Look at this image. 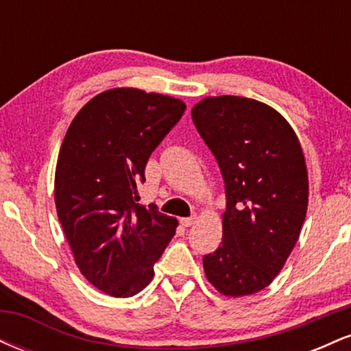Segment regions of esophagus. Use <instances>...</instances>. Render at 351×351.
<instances>
[{
	"label": "esophagus",
	"mask_w": 351,
	"mask_h": 351,
	"mask_svg": "<svg viewBox=\"0 0 351 351\" xmlns=\"http://www.w3.org/2000/svg\"><path fill=\"white\" fill-rule=\"evenodd\" d=\"M196 219H198V217H196L195 215H193V216H189V217H181L180 223L183 224L184 228H189V226H193V224L196 223Z\"/></svg>",
	"instance_id": "obj_1"
}]
</instances>
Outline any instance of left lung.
Here are the masks:
<instances>
[{"instance_id": "8db88e82", "label": "left lung", "mask_w": 351, "mask_h": 351, "mask_svg": "<svg viewBox=\"0 0 351 351\" xmlns=\"http://www.w3.org/2000/svg\"><path fill=\"white\" fill-rule=\"evenodd\" d=\"M226 189L223 243L203 257L224 295L263 291L299 239L308 203L304 152L287 120L257 100L221 95L191 110Z\"/></svg>"}]
</instances>
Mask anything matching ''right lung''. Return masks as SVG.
Masks as SVG:
<instances>
[{
    "instance_id": "right-lung-1",
    "label": "right lung",
    "mask_w": 351,
    "mask_h": 351,
    "mask_svg": "<svg viewBox=\"0 0 351 351\" xmlns=\"http://www.w3.org/2000/svg\"><path fill=\"white\" fill-rule=\"evenodd\" d=\"M184 110L178 99L112 88L80 108L60 147L59 221L80 272L108 295L132 297L147 287L175 236V217L156 204H136V183Z\"/></svg>"
}]
</instances>
